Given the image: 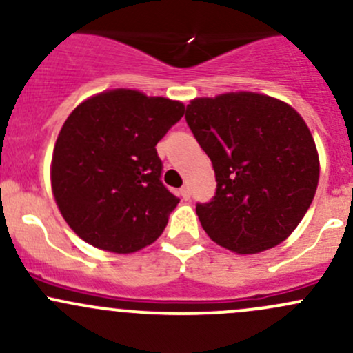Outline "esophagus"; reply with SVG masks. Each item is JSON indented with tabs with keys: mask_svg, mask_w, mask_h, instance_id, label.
<instances>
[{
	"mask_svg": "<svg viewBox=\"0 0 353 353\" xmlns=\"http://www.w3.org/2000/svg\"><path fill=\"white\" fill-rule=\"evenodd\" d=\"M181 196H183V199H190L191 198V188L188 186H183L181 188Z\"/></svg>",
	"mask_w": 353,
	"mask_h": 353,
	"instance_id": "1",
	"label": "esophagus"
}]
</instances>
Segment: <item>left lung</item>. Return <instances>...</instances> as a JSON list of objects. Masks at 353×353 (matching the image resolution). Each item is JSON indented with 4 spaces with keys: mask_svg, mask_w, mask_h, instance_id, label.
<instances>
[{
    "mask_svg": "<svg viewBox=\"0 0 353 353\" xmlns=\"http://www.w3.org/2000/svg\"><path fill=\"white\" fill-rule=\"evenodd\" d=\"M186 123L215 170V196L196 203L205 232L239 254L285 241L311 206L319 179L304 119L285 102L239 92L194 99Z\"/></svg>",
    "mask_w": 353,
    "mask_h": 353,
    "instance_id": "obj_1",
    "label": "left lung"
}]
</instances>
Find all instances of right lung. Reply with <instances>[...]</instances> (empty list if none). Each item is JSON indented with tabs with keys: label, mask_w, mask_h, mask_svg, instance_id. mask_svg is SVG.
I'll use <instances>...</instances> for the list:
<instances>
[{
	"label": "right lung",
	"mask_w": 353,
	"mask_h": 353,
	"mask_svg": "<svg viewBox=\"0 0 353 353\" xmlns=\"http://www.w3.org/2000/svg\"><path fill=\"white\" fill-rule=\"evenodd\" d=\"M183 114L181 102L117 88L68 116L52 154V193L85 243L126 254L163 232L179 199L160 179L155 145Z\"/></svg>",
	"instance_id": "1"
}]
</instances>
